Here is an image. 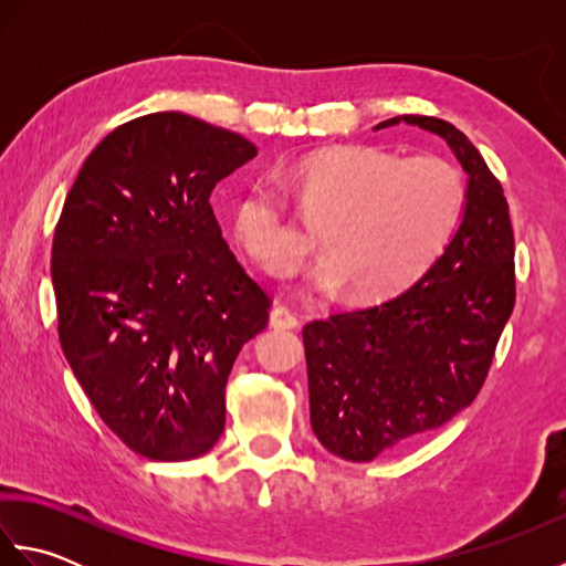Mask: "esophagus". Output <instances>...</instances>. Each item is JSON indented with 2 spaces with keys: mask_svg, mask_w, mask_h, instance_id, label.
Masks as SVG:
<instances>
[{
  "mask_svg": "<svg viewBox=\"0 0 566 566\" xmlns=\"http://www.w3.org/2000/svg\"><path fill=\"white\" fill-rule=\"evenodd\" d=\"M270 326L276 328V331H294V328L298 326V318H296L286 306L276 304V306L270 311Z\"/></svg>",
  "mask_w": 566,
  "mask_h": 566,
  "instance_id": "esophagus-1",
  "label": "esophagus"
}]
</instances>
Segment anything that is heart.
Segmentation results:
<instances>
[{"instance_id":"b5f03b06","label":"heart","mask_w":566,"mask_h":566,"mask_svg":"<svg viewBox=\"0 0 566 566\" xmlns=\"http://www.w3.org/2000/svg\"><path fill=\"white\" fill-rule=\"evenodd\" d=\"M318 231L326 264L318 286L350 302H379L411 286L450 243L464 209V177L438 155L401 158L377 146H333L276 172ZM233 233L274 276L292 274L314 252L270 182L255 179L233 203Z\"/></svg>"}]
</instances>
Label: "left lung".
<instances>
[{"label":"left lung","instance_id":"left-lung-1","mask_svg":"<svg viewBox=\"0 0 566 566\" xmlns=\"http://www.w3.org/2000/svg\"><path fill=\"white\" fill-rule=\"evenodd\" d=\"M438 134L469 175L462 223L420 280L389 302L304 326L311 426L326 450L369 462L448 423L476 399L515 306L509 201L460 128L394 116Z\"/></svg>","mask_w":566,"mask_h":566}]
</instances>
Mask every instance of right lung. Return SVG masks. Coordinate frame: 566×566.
<instances>
[{
  "mask_svg": "<svg viewBox=\"0 0 566 566\" xmlns=\"http://www.w3.org/2000/svg\"><path fill=\"white\" fill-rule=\"evenodd\" d=\"M255 155L195 116H138L90 153L57 219L60 345L94 411L148 460L213 448L235 357L270 321L209 201Z\"/></svg>",
  "mask_w": 566,
  "mask_h": 566,
  "instance_id": "obj_1",
  "label": "right lung"
}]
</instances>
